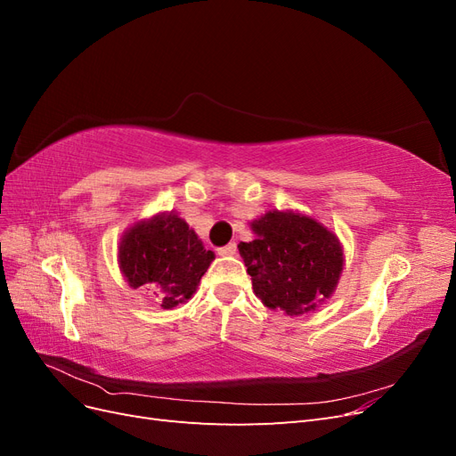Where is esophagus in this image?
Masks as SVG:
<instances>
[{"label": "esophagus", "mask_w": 456, "mask_h": 456, "mask_svg": "<svg viewBox=\"0 0 456 456\" xmlns=\"http://www.w3.org/2000/svg\"><path fill=\"white\" fill-rule=\"evenodd\" d=\"M236 253H238L236 243H228L226 247H220V249H218L220 256H232V255H236Z\"/></svg>", "instance_id": "34e87169"}]
</instances>
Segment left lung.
Wrapping results in <instances>:
<instances>
[{
  "mask_svg": "<svg viewBox=\"0 0 456 456\" xmlns=\"http://www.w3.org/2000/svg\"><path fill=\"white\" fill-rule=\"evenodd\" d=\"M251 230L256 238L238 249L262 305L302 315L333 297L344 270V249L333 230L291 209L266 211Z\"/></svg>",
  "mask_w": 456,
  "mask_h": 456,
  "instance_id": "obj_1",
  "label": "left lung"
}]
</instances>
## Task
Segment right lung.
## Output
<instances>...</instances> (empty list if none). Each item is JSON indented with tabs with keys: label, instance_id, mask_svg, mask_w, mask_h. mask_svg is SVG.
I'll list each match as a JSON object with an SVG mask.
<instances>
[{
	"label": "right lung",
	"instance_id": "right-lung-1",
	"mask_svg": "<svg viewBox=\"0 0 456 456\" xmlns=\"http://www.w3.org/2000/svg\"><path fill=\"white\" fill-rule=\"evenodd\" d=\"M215 253L176 213H158L136 220L118 245V265L131 289L161 295V308L171 310L194 297Z\"/></svg>",
	"mask_w": 456,
	"mask_h": 456
}]
</instances>
